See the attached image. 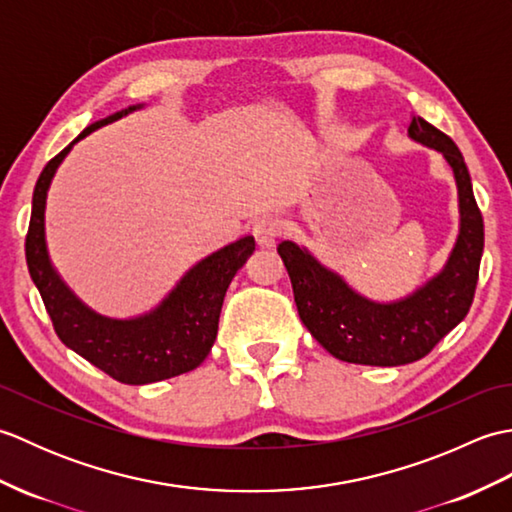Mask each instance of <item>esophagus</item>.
<instances>
[{
  "label": "esophagus",
  "mask_w": 512,
  "mask_h": 512,
  "mask_svg": "<svg viewBox=\"0 0 512 512\" xmlns=\"http://www.w3.org/2000/svg\"><path fill=\"white\" fill-rule=\"evenodd\" d=\"M279 233H281V224H279V220H275V217H262V220H257L253 224L255 242L262 248L273 246Z\"/></svg>",
  "instance_id": "1"
}]
</instances>
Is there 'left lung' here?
Masks as SVG:
<instances>
[{"label": "left lung", "mask_w": 512, "mask_h": 512, "mask_svg": "<svg viewBox=\"0 0 512 512\" xmlns=\"http://www.w3.org/2000/svg\"><path fill=\"white\" fill-rule=\"evenodd\" d=\"M407 134L416 143L440 151L458 187L460 233L438 275L407 297L374 301L323 266L306 246L288 239L277 246L303 325L325 350L345 363L396 367L420 361L466 317L473 303L484 250V222L469 169L453 140L424 118L411 116Z\"/></svg>", "instance_id": "1"}]
</instances>
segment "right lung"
Masks as SVG:
<instances>
[{"label": "right lung", "mask_w": 512, "mask_h": 512, "mask_svg": "<svg viewBox=\"0 0 512 512\" xmlns=\"http://www.w3.org/2000/svg\"><path fill=\"white\" fill-rule=\"evenodd\" d=\"M140 107L143 105H132L85 127L61 154L43 167L32 193V215L26 235L30 277L50 314L54 332L65 347L125 385H147L187 374L209 356L228 284L255 250V239L250 235L215 250L189 268L154 310L132 319L105 317L85 306L65 286L50 262L46 244V198L50 182L79 140Z\"/></svg>", "instance_id": "right-lung-1"}]
</instances>
